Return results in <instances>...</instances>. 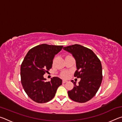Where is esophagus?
<instances>
[{
	"mask_svg": "<svg viewBox=\"0 0 122 122\" xmlns=\"http://www.w3.org/2000/svg\"><path fill=\"white\" fill-rule=\"evenodd\" d=\"M67 82V80H62V83H66V82Z\"/></svg>",
	"mask_w": 122,
	"mask_h": 122,
	"instance_id": "esophagus-1",
	"label": "esophagus"
}]
</instances>
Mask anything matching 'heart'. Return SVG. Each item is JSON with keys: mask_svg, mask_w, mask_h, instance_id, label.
<instances>
[{"mask_svg": "<svg viewBox=\"0 0 122 122\" xmlns=\"http://www.w3.org/2000/svg\"><path fill=\"white\" fill-rule=\"evenodd\" d=\"M61 76L63 78H67V77H68L69 73H68V72H67V71H64V72H63L61 74Z\"/></svg>", "mask_w": 122, "mask_h": 122, "instance_id": "b5f03b06", "label": "heart"}]
</instances>
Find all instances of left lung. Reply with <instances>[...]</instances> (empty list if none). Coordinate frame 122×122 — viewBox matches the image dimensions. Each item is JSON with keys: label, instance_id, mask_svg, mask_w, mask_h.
<instances>
[{"label": "left lung", "instance_id": "1", "mask_svg": "<svg viewBox=\"0 0 122 122\" xmlns=\"http://www.w3.org/2000/svg\"><path fill=\"white\" fill-rule=\"evenodd\" d=\"M64 50L71 53L76 60L77 70L74 76L81 78L78 85L72 80L74 88L68 92L69 98L79 103H85L95 95L102 81L101 61L92 51L80 45L65 47Z\"/></svg>", "mask_w": 122, "mask_h": 122}]
</instances>
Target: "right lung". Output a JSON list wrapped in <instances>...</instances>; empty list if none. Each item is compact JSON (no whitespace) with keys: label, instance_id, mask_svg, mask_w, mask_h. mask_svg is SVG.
Masks as SVG:
<instances>
[{"label":"right lung","instance_id":"1","mask_svg":"<svg viewBox=\"0 0 122 122\" xmlns=\"http://www.w3.org/2000/svg\"><path fill=\"white\" fill-rule=\"evenodd\" d=\"M62 48L39 45L30 49L25 57L20 68L21 82L25 92L34 102L44 103L52 100L62 84V80L57 77L46 82L44 75L51 68L54 57Z\"/></svg>","mask_w":122,"mask_h":122}]
</instances>
